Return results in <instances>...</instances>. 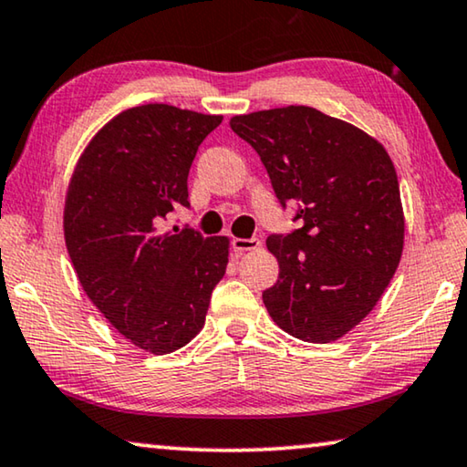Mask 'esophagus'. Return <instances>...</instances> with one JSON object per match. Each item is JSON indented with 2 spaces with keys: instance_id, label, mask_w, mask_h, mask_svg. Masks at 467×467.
Masks as SVG:
<instances>
[{
  "instance_id": "obj_1",
  "label": "esophagus",
  "mask_w": 467,
  "mask_h": 467,
  "mask_svg": "<svg viewBox=\"0 0 467 467\" xmlns=\"http://www.w3.org/2000/svg\"><path fill=\"white\" fill-rule=\"evenodd\" d=\"M262 245L260 239H233V249L236 254H245V252H254V249H257Z\"/></svg>"
}]
</instances>
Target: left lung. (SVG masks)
<instances>
[{
  "label": "left lung",
  "mask_w": 467,
  "mask_h": 467,
  "mask_svg": "<svg viewBox=\"0 0 467 467\" xmlns=\"http://www.w3.org/2000/svg\"><path fill=\"white\" fill-rule=\"evenodd\" d=\"M233 131L266 167L300 228L270 234L278 281L262 294L273 321L312 344L336 342L373 310L405 243L392 159L363 130L312 107L236 115Z\"/></svg>",
  "instance_id": "left-lung-1"
}]
</instances>
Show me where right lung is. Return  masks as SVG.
<instances>
[{
    "label": "right lung",
    "mask_w": 467,
    "mask_h": 467,
    "mask_svg": "<svg viewBox=\"0 0 467 467\" xmlns=\"http://www.w3.org/2000/svg\"><path fill=\"white\" fill-rule=\"evenodd\" d=\"M220 123L170 104L123 110L92 138L68 184L65 241L81 287L146 352L189 344L226 273V236L163 226L191 207L192 159Z\"/></svg>",
    "instance_id": "obj_1"
}]
</instances>
